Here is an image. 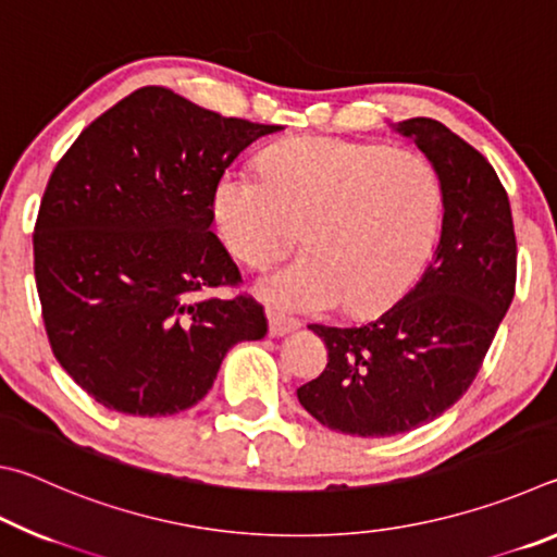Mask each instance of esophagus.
Segmentation results:
<instances>
[{
	"label": "esophagus",
	"mask_w": 557,
	"mask_h": 557,
	"mask_svg": "<svg viewBox=\"0 0 557 557\" xmlns=\"http://www.w3.org/2000/svg\"><path fill=\"white\" fill-rule=\"evenodd\" d=\"M268 319H270V336H275V338L287 336L299 329V322H295V319H285V317L272 314V312L268 314Z\"/></svg>",
	"instance_id": "1"
}]
</instances>
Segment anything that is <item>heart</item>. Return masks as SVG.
Returning a JSON list of instances; mask_svg holds the SVG:
<instances>
[{
    "label": "heart",
    "mask_w": 557,
    "mask_h": 557,
    "mask_svg": "<svg viewBox=\"0 0 557 557\" xmlns=\"http://www.w3.org/2000/svg\"><path fill=\"white\" fill-rule=\"evenodd\" d=\"M262 169L223 172L211 209L225 248L250 268L285 256L305 228L309 256L258 280L272 309L375 314L418 280L442 219V184L425 157L297 137L270 147Z\"/></svg>",
    "instance_id": "obj_1"
}]
</instances>
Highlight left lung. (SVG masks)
I'll return each mask as SVG.
<instances>
[{
  "label": "left lung",
  "mask_w": 557,
  "mask_h": 557,
  "mask_svg": "<svg viewBox=\"0 0 557 557\" xmlns=\"http://www.w3.org/2000/svg\"><path fill=\"white\" fill-rule=\"evenodd\" d=\"M442 184L432 260L403 299L356 326L309 324L326 371L297 391L312 418L356 437H391L447 412L474 381L513 299L516 233L494 166L430 117L391 125Z\"/></svg>",
  "instance_id": "1"
}]
</instances>
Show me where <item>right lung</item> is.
<instances>
[{
  "label": "right lung",
  "mask_w": 557,
  "mask_h": 557,
  "mask_svg": "<svg viewBox=\"0 0 557 557\" xmlns=\"http://www.w3.org/2000/svg\"><path fill=\"white\" fill-rule=\"evenodd\" d=\"M280 125L139 88L55 164L34 231L46 334L63 371L110 410L162 418L199 403L228 348L258 342L252 297H201L240 272L211 231L213 186Z\"/></svg>",
  "instance_id": "1"
}]
</instances>
